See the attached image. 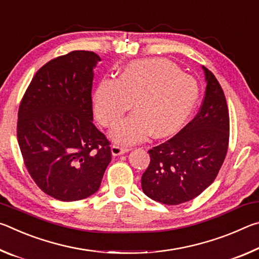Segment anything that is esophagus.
Segmentation results:
<instances>
[{
	"instance_id": "1",
	"label": "esophagus",
	"mask_w": 259,
	"mask_h": 259,
	"mask_svg": "<svg viewBox=\"0 0 259 259\" xmlns=\"http://www.w3.org/2000/svg\"><path fill=\"white\" fill-rule=\"evenodd\" d=\"M130 151L129 147H122L120 145H113L112 146V155L117 156V155H122L124 153H128Z\"/></svg>"
}]
</instances>
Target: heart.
Segmentation results:
<instances>
[{
  "label": "heart",
  "mask_w": 259,
  "mask_h": 259,
  "mask_svg": "<svg viewBox=\"0 0 259 259\" xmlns=\"http://www.w3.org/2000/svg\"><path fill=\"white\" fill-rule=\"evenodd\" d=\"M199 97L198 83L165 59L131 61L116 80L104 78L94 95V111L105 126H113L133 104L135 113L111 131L114 142L131 145L151 134L163 138L187 121Z\"/></svg>",
  "instance_id": "obj_1"
}]
</instances>
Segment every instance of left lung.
<instances>
[{"label":"left lung","mask_w":259,"mask_h":259,"mask_svg":"<svg viewBox=\"0 0 259 259\" xmlns=\"http://www.w3.org/2000/svg\"><path fill=\"white\" fill-rule=\"evenodd\" d=\"M205 95L196 116L168 142L148 151L151 162L142 176L143 192L157 202L176 205L211 185L225 160L230 116L224 93L202 66Z\"/></svg>","instance_id":"1"}]
</instances>
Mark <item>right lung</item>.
Segmentation results:
<instances>
[{
	"mask_svg": "<svg viewBox=\"0 0 259 259\" xmlns=\"http://www.w3.org/2000/svg\"><path fill=\"white\" fill-rule=\"evenodd\" d=\"M100 57L72 51L35 74L18 112L17 137L26 168L36 185L71 202L99 190L111 147L94 124V69Z\"/></svg>",
	"mask_w": 259,
	"mask_h": 259,
	"instance_id": "obj_1",
	"label": "right lung"
}]
</instances>
